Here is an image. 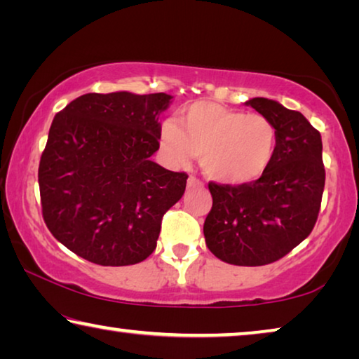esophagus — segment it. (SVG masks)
<instances>
[{
    "instance_id": "obj_1",
    "label": "esophagus",
    "mask_w": 359,
    "mask_h": 359,
    "mask_svg": "<svg viewBox=\"0 0 359 359\" xmlns=\"http://www.w3.org/2000/svg\"><path fill=\"white\" fill-rule=\"evenodd\" d=\"M187 187L188 188H199V187H203V182L199 180V179H196V177H193V175H190V177H188V180H187Z\"/></svg>"
}]
</instances>
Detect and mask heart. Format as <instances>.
I'll use <instances>...</instances> for the list:
<instances>
[{"label":"heart","instance_id":"heart-1","mask_svg":"<svg viewBox=\"0 0 359 359\" xmlns=\"http://www.w3.org/2000/svg\"><path fill=\"white\" fill-rule=\"evenodd\" d=\"M177 121H165L158 133L163 156L172 166L201 156L204 174L218 184H252L276 158L278 130L263 114L196 101L182 109Z\"/></svg>","mask_w":359,"mask_h":359}]
</instances>
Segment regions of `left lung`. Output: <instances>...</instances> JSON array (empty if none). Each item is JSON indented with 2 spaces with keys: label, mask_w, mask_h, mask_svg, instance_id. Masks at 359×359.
<instances>
[{
  "label": "left lung",
  "mask_w": 359,
  "mask_h": 359,
  "mask_svg": "<svg viewBox=\"0 0 359 359\" xmlns=\"http://www.w3.org/2000/svg\"><path fill=\"white\" fill-rule=\"evenodd\" d=\"M274 121L278 145L267 172L252 184L210 182L205 245L224 263L264 266L283 258L312 233L325 188L321 136L301 112L280 102H245Z\"/></svg>",
  "instance_id": "8db88e82"
}]
</instances>
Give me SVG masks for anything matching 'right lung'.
<instances>
[{
  "mask_svg": "<svg viewBox=\"0 0 359 359\" xmlns=\"http://www.w3.org/2000/svg\"><path fill=\"white\" fill-rule=\"evenodd\" d=\"M172 96L87 93L52 121L39 161L42 217L58 242L101 266L141 263L188 175L150 160Z\"/></svg>",
  "mask_w": 359,
  "mask_h": 359,
  "instance_id": "obj_1",
  "label": "right lung"
}]
</instances>
